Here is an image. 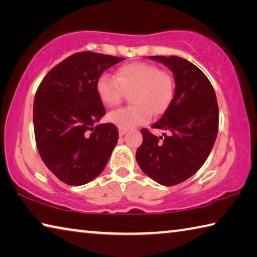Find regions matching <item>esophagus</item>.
Wrapping results in <instances>:
<instances>
[{"mask_svg": "<svg viewBox=\"0 0 257 257\" xmlns=\"http://www.w3.org/2000/svg\"><path fill=\"white\" fill-rule=\"evenodd\" d=\"M125 133H127V130L125 129H121V128L119 129V136H123Z\"/></svg>", "mask_w": 257, "mask_h": 257, "instance_id": "34e87169", "label": "esophagus"}]
</instances>
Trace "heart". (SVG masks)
Listing matches in <instances>:
<instances>
[{
  "mask_svg": "<svg viewBox=\"0 0 257 257\" xmlns=\"http://www.w3.org/2000/svg\"><path fill=\"white\" fill-rule=\"evenodd\" d=\"M96 94L104 105L113 107L122 98L123 90H133V106L108 113L107 120L121 129H132L147 123L152 112L160 114L167 110L175 94V81L170 73L160 70L155 64L132 62L121 66L116 78L108 73L98 77L95 85Z\"/></svg>",
  "mask_w": 257,
  "mask_h": 257,
  "instance_id": "1",
  "label": "heart"
}]
</instances>
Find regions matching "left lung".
<instances>
[{
  "instance_id": "1",
  "label": "left lung",
  "mask_w": 257,
  "mask_h": 257,
  "mask_svg": "<svg viewBox=\"0 0 257 257\" xmlns=\"http://www.w3.org/2000/svg\"><path fill=\"white\" fill-rule=\"evenodd\" d=\"M164 64L175 77L176 88L167 110L152 128L170 132L155 136L142 129L137 163L151 179L173 186L196 173L214 145L219 128L215 92L202 70L179 56H149Z\"/></svg>"
}]
</instances>
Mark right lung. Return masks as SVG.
Segmentation results:
<instances>
[{"label":"right lung","instance_id":"right-lung-1","mask_svg":"<svg viewBox=\"0 0 257 257\" xmlns=\"http://www.w3.org/2000/svg\"><path fill=\"white\" fill-rule=\"evenodd\" d=\"M123 60L79 52L55 66L38 87L34 101L37 150L64 184L81 186L98 177L118 143L114 124L95 125L105 114L95 85L104 71Z\"/></svg>","mask_w":257,"mask_h":257}]
</instances>
